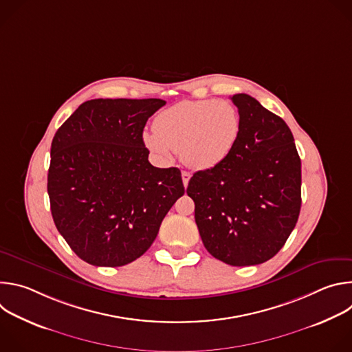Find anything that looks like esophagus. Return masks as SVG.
Here are the masks:
<instances>
[{
    "instance_id": "1",
    "label": "esophagus",
    "mask_w": 352,
    "mask_h": 352,
    "mask_svg": "<svg viewBox=\"0 0 352 352\" xmlns=\"http://www.w3.org/2000/svg\"><path fill=\"white\" fill-rule=\"evenodd\" d=\"M181 175H182V182H184V186L186 188V186H188V182H189V179H190V174H189L188 171H182V173H181Z\"/></svg>"
}]
</instances>
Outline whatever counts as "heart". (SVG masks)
<instances>
[{
    "label": "heart",
    "mask_w": 352,
    "mask_h": 352,
    "mask_svg": "<svg viewBox=\"0 0 352 352\" xmlns=\"http://www.w3.org/2000/svg\"><path fill=\"white\" fill-rule=\"evenodd\" d=\"M155 132H144L150 152L170 159L173 150L192 168L220 164L232 150L241 128L238 110L226 100H184L155 120Z\"/></svg>",
    "instance_id": "heart-1"
}]
</instances>
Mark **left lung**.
<instances>
[{
	"instance_id": "obj_1",
	"label": "left lung",
	"mask_w": 352,
	"mask_h": 352,
	"mask_svg": "<svg viewBox=\"0 0 352 352\" xmlns=\"http://www.w3.org/2000/svg\"><path fill=\"white\" fill-rule=\"evenodd\" d=\"M241 128L230 155L197 171L186 193L208 252L231 266L272 259L300 210V159L283 118L245 93L231 97Z\"/></svg>"
}]
</instances>
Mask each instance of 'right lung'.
<instances>
[{
	"instance_id": "add662e5",
	"label": "right lung",
	"mask_w": 352,
	"mask_h": 352,
	"mask_svg": "<svg viewBox=\"0 0 352 352\" xmlns=\"http://www.w3.org/2000/svg\"><path fill=\"white\" fill-rule=\"evenodd\" d=\"M162 98H94L80 104L52 143L47 190L57 230L93 266L140 258L185 192L177 167L148 163L147 120Z\"/></svg>"
}]
</instances>
